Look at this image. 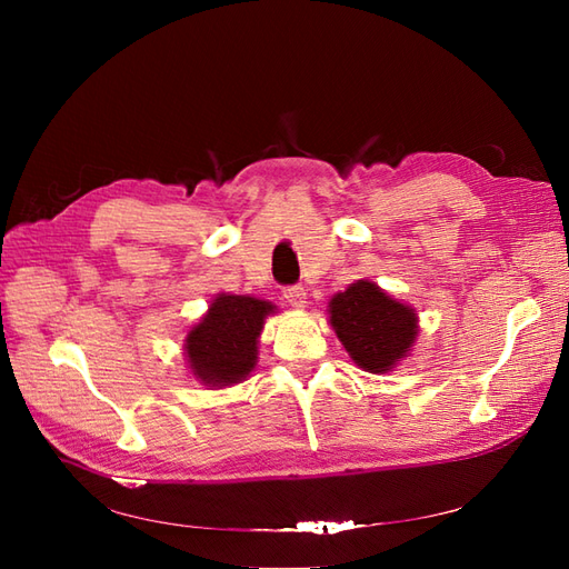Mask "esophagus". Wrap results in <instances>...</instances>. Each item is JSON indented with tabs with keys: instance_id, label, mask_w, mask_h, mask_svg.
I'll return each mask as SVG.
<instances>
[{
	"instance_id": "esophagus-1",
	"label": "esophagus",
	"mask_w": 569,
	"mask_h": 569,
	"mask_svg": "<svg viewBox=\"0 0 569 569\" xmlns=\"http://www.w3.org/2000/svg\"><path fill=\"white\" fill-rule=\"evenodd\" d=\"M284 299L295 308H303L306 306V289L301 284L284 287Z\"/></svg>"
}]
</instances>
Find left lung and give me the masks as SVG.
<instances>
[{
	"instance_id": "left-lung-1",
	"label": "left lung",
	"mask_w": 569,
	"mask_h": 569,
	"mask_svg": "<svg viewBox=\"0 0 569 569\" xmlns=\"http://www.w3.org/2000/svg\"><path fill=\"white\" fill-rule=\"evenodd\" d=\"M330 322L343 349L368 372L393 368L418 335L412 308L393 301L366 280H358L330 301Z\"/></svg>"
}]
</instances>
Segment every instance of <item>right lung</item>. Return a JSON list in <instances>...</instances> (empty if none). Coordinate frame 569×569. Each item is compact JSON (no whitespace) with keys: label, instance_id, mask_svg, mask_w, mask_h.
<instances>
[{"label":"right lung","instance_id":"add662e5","mask_svg":"<svg viewBox=\"0 0 569 569\" xmlns=\"http://www.w3.org/2000/svg\"><path fill=\"white\" fill-rule=\"evenodd\" d=\"M272 303L251 297L220 295L203 320L187 335L184 351L203 385L242 382L256 366V341Z\"/></svg>","mask_w":569,"mask_h":569}]
</instances>
